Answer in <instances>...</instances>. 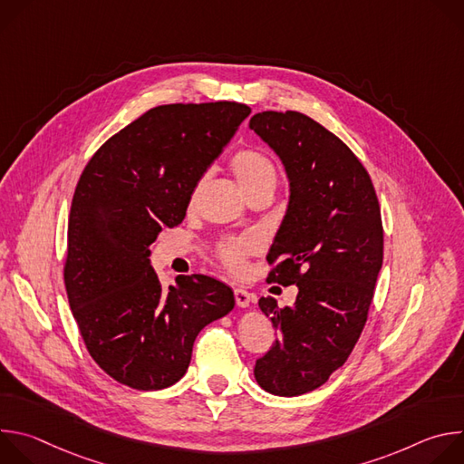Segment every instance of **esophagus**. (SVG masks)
<instances>
[{
  "mask_svg": "<svg viewBox=\"0 0 464 464\" xmlns=\"http://www.w3.org/2000/svg\"><path fill=\"white\" fill-rule=\"evenodd\" d=\"M233 294H235L237 306H240V308L249 306V303H251V294H249L247 290H244V288H235V290H233Z\"/></svg>",
  "mask_w": 464,
  "mask_h": 464,
  "instance_id": "34e87169",
  "label": "esophagus"
}]
</instances>
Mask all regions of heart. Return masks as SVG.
I'll return each instance as SVG.
<instances>
[{"mask_svg": "<svg viewBox=\"0 0 464 464\" xmlns=\"http://www.w3.org/2000/svg\"><path fill=\"white\" fill-rule=\"evenodd\" d=\"M229 169L247 198L256 192H272L274 194V190L277 187V179H279L277 167L266 154H262L255 149L238 150L231 158ZM206 179H208V174H202L196 179V183L190 190V198H188L190 204L196 200V196L204 187ZM256 249H258L256 240L251 237H244V238L222 242L217 249V256L229 272L240 274L246 266L247 256L253 255Z\"/></svg>", "mask_w": 464, "mask_h": 464, "instance_id": "heart-1", "label": "heart"}]
</instances>
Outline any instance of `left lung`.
<instances>
[{
  "mask_svg": "<svg viewBox=\"0 0 464 464\" xmlns=\"http://www.w3.org/2000/svg\"><path fill=\"white\" fill-rule=\"evenodd\" d=\"M249 128L290 179L266 281L299 288L294 306L258 301L279 338L256 360L255 378L272 394L297 396L323 385L360 340L383 258L380 204L354 152L308 115L262 111Z\"/></svg>",
  "mask_w": 464,
  "mask_h": 464,
  "instance_id": "left-lung-1",
  "label": "left lung"
}]
</instances>
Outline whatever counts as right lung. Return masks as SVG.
<instances>
[{
    "mask_svg": "<svg viewBox=\"0 0 464 464\" xmlns=\"http://www.w3.org/2000/svg\"><path fill=\"white\" fill-rule=\"evenodd\" d=\"M249 113L229 101L156 106L111 136L81 174L63 283L90 356L119 383H176L198 333L235 306L231 288L208 276H178L163 288L149 246L181 224L196 179Z\"/></svg>",
    "mask_w": 464,
    "mask_h": 464,
    "instance_id": "1",
    "label": "right lung"
}]
</instances>
